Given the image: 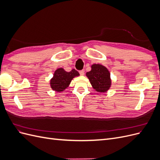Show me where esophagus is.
Segmentation results:
<instances>
[{
    "label": "esophagus",
    "mask_w": 160,
    "mask_h": 160,
    "mask_svg": "<svg viewBox=\"0 0 160 160\" xmlns=\"http://www.w3.org/2000/svg\"><path fill=\"white\" fill-rule=\"evenodd\" d=\"M79 73H80V75H84V73H85V70H81V71H79Z\"/></svg>",
    "instance_id": "obj_1"
}]
</instances>
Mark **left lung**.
I'll return each instance as SVG.
<instances>
[{"instance_id":"obj_1","label":"left lung","mask_w":160,"mask_h":160,"mask_svg":"<svg viewBox=\"0 0 160 160\" xmlns=\"http://www.w3.org/2000/svg\"><path fill=\"white\" fill-rule=\"evenodd\" d=\"M93 88L98 92L107 91L111 86L110 73L108 69L99 64H93L86 73Z\"/></svg>"}]
</instances>
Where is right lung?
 <instances>
[{
  "mask_svg": "<svg viewBox=\"0 0 160 160\" xmlns=\"http://www.w3.org/2000/svg\"><path fill=\"white\" fill-rule=\"evenodd\" d=\"M79 75V72L75 69L67 72L62 68L58 69L55 71L54 75L51 80V88L57 92L62 91L68 88L73 77Z\"/></svg>",
  "mask_w": 160,
  "mask_h": 160,
  "instance_id": "add662e5",
  "label": "right lung"
}]
</instances>
